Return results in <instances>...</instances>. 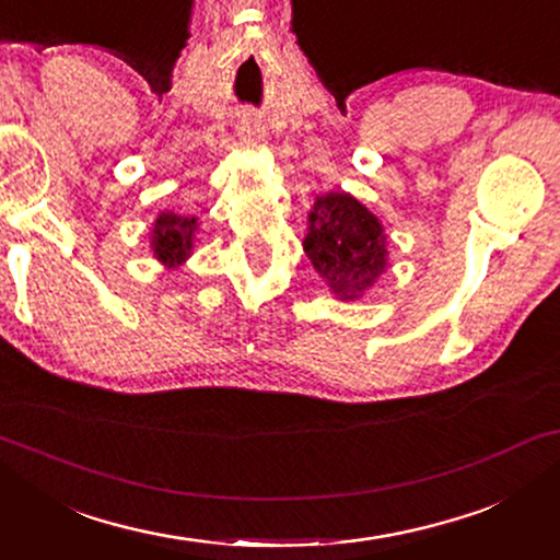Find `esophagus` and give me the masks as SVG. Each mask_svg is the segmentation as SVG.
<instances>
[{"label":"esophagus","instance_id":"34e87169","mask_svg":"<svg viewBox=\"0 0 560 560\" xmlns=\"http://www.w3.org/2000/svg\"><path fill=\"white\" fill-rule=\"evenodd\" d=\"M262 125H259L257 117H244L242 125H240V140L244 148H257L259 142H262Z\"/></svg>","mask_w":560,"mask_h":560}]
</instances>
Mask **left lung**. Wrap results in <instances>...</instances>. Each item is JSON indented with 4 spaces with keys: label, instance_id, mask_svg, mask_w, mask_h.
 <instances>
[{
    "label": "left lung",
    "instance_id": "8db88e82",
    "mask_svg": "<svg viewBox=\"0 0 560 560\" xmlns=\"http://www.w3.org/2000/svg\"><path fill=\"white\" fill-rule=\"evenodd\" d=\"M303 252L336 301H359L389 267L382 221L347 190L316 196Z\"/></svg>",
    "mask_w": 560,
    "mask_h": 560
}]
</instances>
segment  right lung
<instances>
[{"instance_id": "1", "label": "right lung", "mask_w": 560, "mask_h": 560, "mask_svg": "<svg viewBox=\"0 0 560 560\" xmlns=\"http://www.w3.org/2000/svg\"><path fill=\"white\" fill-rule=\"evenodd\" d=\"M196 232H198L196 217H186V213H175V211L158 213L155 224H152V232H150L152 257H155L165 270H178V267L186 265V259L194 255Z\"/></svg>"}]
</instances>
